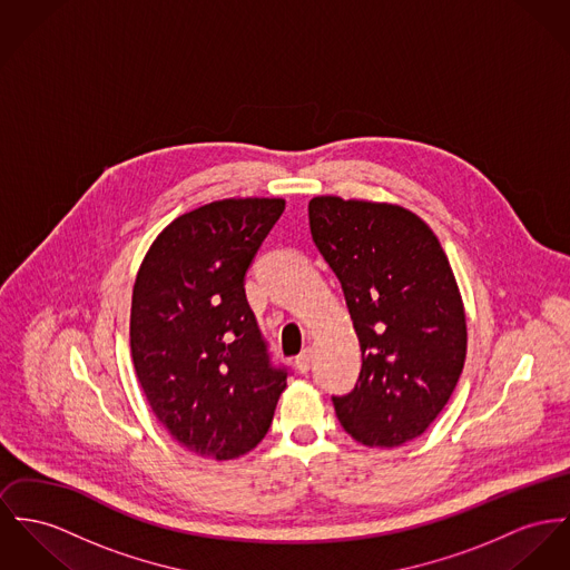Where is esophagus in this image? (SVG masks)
Wrapping results in <instances>:
<instances>
[{"instance_id":"1","label":"esophagus","mask_w":570,"mask_h":570,"mask_svg":"<svg viewBox=\"0 0 570 570\" xmlns=\"http://www.w3.org/2000/svg\"><path fill=\"white\" fill-rule=\"evenodd\" d=\"M309 364H312V350L302 351L297 357H295V366L299 368V373H307L309 371Z\"/></svg>"}]
</instances>
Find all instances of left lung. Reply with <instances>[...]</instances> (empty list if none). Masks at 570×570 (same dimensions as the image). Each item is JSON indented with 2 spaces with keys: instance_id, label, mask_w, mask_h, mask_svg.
<instances>
[{
  "instance_id": "1",
  "label": "left lung",
  "mask_w": 570,
  "mask_h": 570,
  "mask_svg": "<svg viewBox=\"0 0 570 570\" xmlns=\"http://www.w3.org/2000/svg\"><path fill=\"white\" fill-rule=\"evenodd\" d=\"M307 217L362 351L357 384L332 396L343 430L366 446L419 439L466 357L464 306L436 234L393 204L314 197Z\"/></svg>"
}]
</instances>
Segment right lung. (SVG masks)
<instances>
[{
	"label": "right lung",
	"instance_id": "right-lung-1",
	"mask_svg": "<svg viewBox=\"0 0 570 570\" xmlns=\"http://www.w3.org/2000/svg\"><path fill=\"white\" fill-rule=\"evenodd\" d=\"M284 199H223L177 217L131 293L134 368L156 419L188 451L232 460L266 436L288 368L268 353L245 277Z\"/></svg>",
	"mask_w": 570,
	"mask_h": 570
}]
</instances>
